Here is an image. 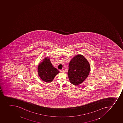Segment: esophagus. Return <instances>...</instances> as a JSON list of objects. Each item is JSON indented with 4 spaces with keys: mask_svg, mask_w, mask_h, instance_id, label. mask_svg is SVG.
<instances>
[{
    "mask_svg": "<svg viewBox=\"0 0 123 123\" xmlns=\"http://www.w3.org/2000/svg\"><path fill=\"white\" fill-rule=\"evenodd\" d=\"M60 71V72H61V73H64L65 72V71L63 70H61Z\"/></svg>",
    "mask_w": 123,
    "mask_h": 123,
    "instance_id": "1",
    "label": "esophagus"
}]
</instances>
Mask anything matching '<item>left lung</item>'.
Listing matches in <instances>:
<instances>
[{
  "mask_svg": "<svg viewBox=\"0 0 123 123\" xmlns=\"http://www.w3.org/2000/svg\"><path fill=\"white\" fill-rule=\"evenodd\" d=\"M90 65L83 55L78 54L69 63L68 76L72 84L77 86L84 82L90 73Z\"/></svg>",
  "mask_w": 123,
  "mask_h": 123,
  "instance_id": "1",
  "label": "left lung"
}]
</instances>
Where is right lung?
<instances>
[{"label":"right lung","mask_w":123,"mask_h":123,"mask_svg":"<svg viewBox=\"0 0 123 123\" xmlns=\"http://www.w3.org/2000/svg\"><path fill=\"white\" fill-rule=\"evenodd\" d=\"M38 72L39 76L43 81L50 82L59 73V71L53 66L50 59L46 58L38 65Z\"/></svg>","instance_id":"add662e5"}]
</instances>
